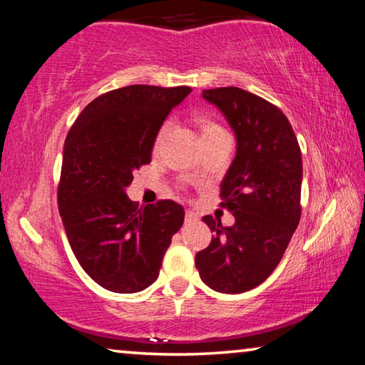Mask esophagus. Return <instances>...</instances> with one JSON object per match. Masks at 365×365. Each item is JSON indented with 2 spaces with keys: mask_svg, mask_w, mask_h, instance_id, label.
<instances>
[{
  "mask_svg": "<svg viewBox=\"0 0 365 365\" xmlns=\"http://www.w3.org/2000/svg\"><path fill=\"white\" fill-rule=\"evenodd\" d=\"M197 222V214L193 211H187L185 212V224H195Z\"/></svg>",
  "mask_w": 365,
  "mask_h": 365,
  "instance_id": "obj_1",
  "label": "esophagus"
}]
</instances>
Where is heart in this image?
Returning <instances> with one entry per match:
<instances>
[{
    "label": "heart",
    "mask_w": 365,
    "mask_h": 365,
    "mask_svg": "<svg viewBox=\"0 0 365 365\" xmlns=\"http://www.w3.org/2000/svg\"><path fill=\"white\" fill-rule=\"evenodd\" d=\"M219 130H224V128H222L219 123H215V122H205L202 123V128H201V132H202V135H206V133H211V132H219ZM165 132V125L160 128V132H159V135H158V138H156V145L159 143L160 141V138H163V133Z\"/></svg>",
    "instance_id": "heart-1"
}]
</instances>
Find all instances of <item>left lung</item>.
<instances>
[{
  "instance_id": "left-lung-1",
  "label": "left lung",
  "mask_w": 365,
  "mask_h": 365,
  "mask_svg": "<svg viewBox=\"0 0 365 365\" xmlns=\"http://www.w3.org/2000/svg\"><path fill=\"white\" fill-rule=\"evenodd\" d=\"M237 135V156L220 183L232 227L205 215L215 235L195 257L201 280L219 293H245L282 261L301 219V150L287 115L238 86L202 90Z\"/></svg>"
}]
</instances>
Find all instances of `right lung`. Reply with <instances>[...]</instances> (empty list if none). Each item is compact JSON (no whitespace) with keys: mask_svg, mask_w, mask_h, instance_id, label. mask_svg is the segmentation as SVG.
Masks as SVG:
<instances>
[{"mask_svg":"<svg viewBox=\"0 0 365 365\" xmlns=\"http://www.w3.org/2000/svg\"><path fill=\"white\" fill-rule=\"evenodd\" d=\"M190 86L130 85L108 91L67 133L58 206L71 248L98 285L137 293L156 282L185 211L172 200L138 207L125 187L151 163L154 140Z\"/></svg>","mask_w":365,"mask_h":365,"instance_id":"add662e5","label":"right lung"}]
</instances>
